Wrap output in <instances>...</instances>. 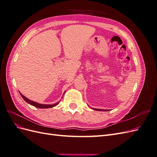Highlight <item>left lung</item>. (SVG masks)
<instances>
[{
    "mask_svg": "<svg viewBox=\"0 0 157 157\" xmlns=\"http://www.w3.org/2000/svg\"><path fill=\"white\" fill-rule=\"evenodd\" d=\"M94 109V110H96V111H103V110H101V109ZM105 111H109V110H104Z\"/></svg>",
    "mask_w": 157,
    "mask_h": 157,
    "instance_id": "obj_1",
    "label": "left lung"
}]
</instances>
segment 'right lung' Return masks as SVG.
Wrapping results in <instances>:
<instances>
[{
  "label": "right lung",
  "mask_w": 157,
  "mask_h": 157,
  "mask_svg": "<svg viewBox=\"0 0 157 157\" xmlns=\"http://www.w3.org/2000/svg\"><path fill=\"white\" fill-rule=\"evenodd\" d=\"M20 95L21 96V97L23 98V99H24V100L26 101V102H27L28 103H29L30 105H33V106H35V107H38V108H42V109H46V108H51V107H55L56 105H58V104L59 103V102L58 103H55V104H54V105H44V104H40V103H36V102H35V101H31V100H29V99H27V98H25V96H23V95L20 93Z\"/></svg>",
  "instance_id": "obj_1"
}]
</instances>
